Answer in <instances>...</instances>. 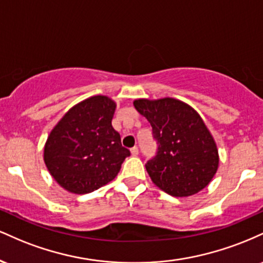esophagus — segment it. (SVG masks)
Here are the masks:
<instances>
[{
	"instance_id": "obj_1",
	"label": "esophagus",
	"mask_w": 263,
	"mask_h": 263,
	"mask_svg": "<svg viewBox=\"0 0 263 263\" xmlns=\"http://www.w3.org/2000/svg\"><path fill=\"white\" fill-rule=\"evenodd\" d=\"M131 155L132 156H137L138 155V148H137V147H134V148H131Z\"/></svg>"
}]
</instances>
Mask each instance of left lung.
Segmentation results:
<instances>
[{"mask_svg": "<svg viewBox=\"0 0 263 263\" xmlns=\"http://www.w3.org/2000/svg\"><path fill=\"white\" fill-rule=\"evenodd\" d=\"M134 106L152 126L158 152L146 163L152 182L172 197H190L211 182L219 149L204 120L174 98L136 99Z\"/></svg>", "mask_w": 263, "mask_h": 263, "instance_id": "left-lung-1", "label": "left lung"}]
</instances>
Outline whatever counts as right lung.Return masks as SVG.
<instances>
[{"label":"right lung","instance_id":"1","mask_svg":"<svg viewBox=\"0 0 263 263\" xmlns=\"http://www.w3.org/2000/svg\"><path fill=\"white\" fill-rule=\"evenodd\" d=\"M116 102L95 95L66 111L44 144L50 176L73 194H86L114 180L129 151L112 127Z\"/></svg>","mask_w":263,"mask_h":263}]
</instances>
